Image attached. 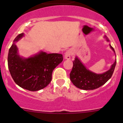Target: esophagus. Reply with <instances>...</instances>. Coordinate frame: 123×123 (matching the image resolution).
Segmentation results:
<instances>
[{"label":"esophagus","mask_w":123,"mask_h":123,"mask_svg":"<svg viewBox=\"0 0 123 123\" xmlns=\"http://www.w3.org/2000/svg\"><path fill=\"white\" fill-rule=\"evenodd\" d=\"M73 55V50L71 49H68V50H67L66 52L65 53V58L66 59H69L71 58V56Z\"/></svg>","instance_id":"1"}]
</instances>
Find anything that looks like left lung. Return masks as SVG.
<instances>
[{"label":"left lung","instance_id":"obj_1","mask_svg":"<svg viewBox=\"0 0 123 123\" xmlns=\"http://www.w3.org/2000/svg\"><path fill=\"white\" fill-rule=\"evenodd\" d=\"M106 40L108 38L105 36ZM110 48L115 52L114 48L110 44ZM116 60L111 65V68L102 74H96L86 68L80 59L75 57L73 61V67L69 77L70 80L75 86L83 90H93L104 85L112 77L116 65Z\"/></svg>","mask_w":123,"mask_h":123}]
</instances>
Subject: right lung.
<instances>
[{"label":"right lung","mask_w":123,"mask_h":123,"mask_svg":"<svg viewBox=\"0 0 123 123\" xmlns=\"http://www.w3.org/2000/svg\"><path fill=\"white\" fill-rule=\"evenodd\" d=\"M24 35L17 36L9 50L8 68L17 85L30 91H37L50 83L53 70L62 62L63 56L42 51L28 58L21 57L15 43Z\"/></svg>","instance_id":"obj_1"}]
</instances>
